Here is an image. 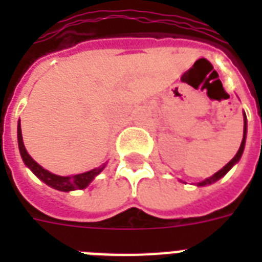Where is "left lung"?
I'll use <instances>...</instances> for the list:
<instances>
[{
  "instance_id": "8db88e82",
  "label": "left lung",
  "mask_w": 262,
  "mask_h": 262,
  "mask_svg": "<svg viewBox=\"0 0 262 262\" xmlns=\"http://www.w3.org/2000/svg\"><path fill=\"white\" fill-rule=\"evenodd\" d=\"M246 133H248V119H246V114H245V111H244V139H242V143H241V147L239 149H238V152H236V155L234 156V158H232V159L230 160V162H228V163L222 168V170L215 172V174L212 175V177H209V178H205L204 181H201V182L195 183L197 186H207V185H212V183L216 182V181H219L220 178H223L224 175L231 170L232 166H235V164L239 162V159L242 158V154H244L245 144H246Z\"/></svg>"
}]
</instances>
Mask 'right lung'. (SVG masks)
I'll return each mask as SVG.
<instances>
[{
  "instance_id": "obj_1",
  "label": "right lung",
  "mask_w": 262,
  "mask_h": 262,
  "mask_svg": "<svg viewBox=\"0 0 262 262\" xmlns=\"http://www.w3.org/2000/svg\"><path fill=\"white\" fill-rule=\"evenodd\" d=\"M17 143H18V151L21 155V159L24 162L27 167L30 168L31 171L34 172L42 182H45L47 186L53 187L55 190L59 191H72L77 190V189H85L100 172L103 171V168L106 167L107 163H103L102 166H99L96 168H92L90 171L81 172V174L76 175H68V177H61V175L53 174L46 168H43L40 164H38L30 154L27 152L24 143H23V136H21V126H20V119L17 123Z\"/></svg>"
}]
</instances>
